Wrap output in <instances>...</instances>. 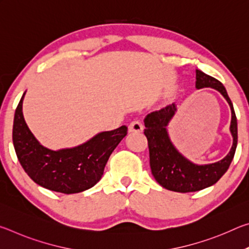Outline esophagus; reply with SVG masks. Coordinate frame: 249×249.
Instances as JSON below:
<instances>
[{
	"instance_id": "1",
	"label": "esophagus",
	"mask_w": 249,
	"mask_h": 249,
	"mask_svg": "<svg viewBox=\"0 0 249 249\" xmlns=\"http://www.w3.org/2000/svg\"><path fill=\"white\" fill-rule=\"evenodd\" d=\"M142 128H144V125H142V121L140 120H135L133 122H130V124L128 126V130L130 133H141L142 132Z\"/></svg>"
}]
</instances>
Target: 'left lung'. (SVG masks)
Here are the masks:
<instances>
[{"mask_svg": "<svg viewBox=\"0 0 249 249\" xmlns=\"http://www.w3.org/2000/svg\"><path fill=\"white\" fill-rule=\"evenodd\" d=\"M196 89L213 88L224 96L231 111V133L233 146L225 158L210 165H196L184 158L170 142L167 126L177 111L172 103L145 117L144 134L148 141L149 163L156 181L167 190L175 192H196L216 183L229 169L237 146V120L229 94L223 84L211 75L196 70Z\"/></svg>", "mask_w": 249, "mask_h": 249, "instance_id": "1", "label": "left lung"}]
</instances>
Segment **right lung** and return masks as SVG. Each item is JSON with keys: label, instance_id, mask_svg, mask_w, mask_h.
<instances>
[{"label": "right lung", "instance_id": "1", "mask_svg": "<svg viewBox=\"0 0 249 249\" xmlns=\"http://www.w3.org/2000/svg\"><path fill=\"white\" fill-rule=\"evenodd\" d=\"M23 94L16 107L13 144L18 161L34 182L71 195L88 190L102 178L109 156L127 135L125 125L102 132L73 148L52 150L39 144L23 116Z\"/></svg>", "mask_w": 249, "mask_h": 249}]
</instances>
